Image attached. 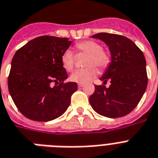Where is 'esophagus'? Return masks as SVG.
<instances>
[{
  "label": "esophagus",
  "instance_id": "esophagus-1",
  "mask_svg": "<svg viewBox=\"0 0 158 158\" xmlns=\"http://www.w3.org/2000/svg\"><path fill=\"white\" fill-rule=\"evenodd\" d=\"M83 86V83H79V84H78V87H79V88H82Z\"/></svg>",
  "mask_w": 158,
  "mask_h": 158
}]
</instances>
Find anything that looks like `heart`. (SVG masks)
<instances>
[{
  "label": "heart",
  "instance_id": "heart-1",
  "mask_svg": "<svg viewBox=\"0 0 158 158\" xmlns=\"http://www.w3.org/2000/svg\"><path fill=\"white\" fill-rule=\"evenodd\" d=\"M77 48L80 51L89 53L86 65L89 66L84 69L75 70L70 75L71 81L79 83H85L92 80L97 74V69H104L110 62V58L104 50L101 49V46L93 40H84L79 42L77 44ZM61 63L63 67L68 71L73 70L75 65V57L71 50L67 49L61 56Z\"/></svg>",
  "mask_w": 158,
  "mask_h": 158
}]
</instances>
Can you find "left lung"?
Masks as SVG:
<instances>
[{"mask_svg":"<svg viewBox=\"0 0 158 158\" xmlns=\"http://www.w3.org/2000/svg\"><path fill=\"white\" fill-rule=\"evenodd\" d=\"M109 47L111 61L100 80L110 86H95L89 97L92 109L107 118L128 114L141 100L148 84L146 61L142 51L127 37L101 32L93 35Z\"/></svg>","mask_w":158,"mask_h":158,"instance_id":"1","label":"left lung"}]
</instances>
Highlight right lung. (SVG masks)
I'll return each mask as SVG.
<instances>
[{
    "label": "right lung",
    "mask_w": 158,
    "mask_h": 158,
    "mask_svg": "<svg viewBox=\"0 0 158 158\" xmlns=\"http://www.w3.org/2000/svg\"><path fill=\"white\" fill-rule=\"evenodd\" d=\"M71 44L68 38L44 35L31 40L13 57L8 78L10 94L27 118L48 122L61 116L77 91L68 78L61 56ZM55 83V86L51 85Z\"/></svg>",
    "instance_id": "right-lung-1"
}]
</instances>
